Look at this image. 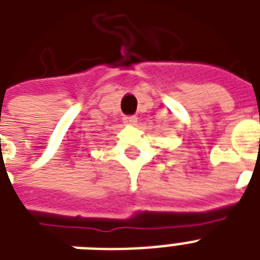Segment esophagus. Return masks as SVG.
<instances>
[{"label":"esophagus","mask_w":260,"mask_h":260,"mask_svg":"<svg viewBox=\"0 0 260 260\" xmlns=\"http://www.w3.org/2000/svg\"><path fill=\"white\" fill-rule=\"evenodd\" d=\"M124 122L125 124H129V125H132V124H135V122L138 121V117L136 116H124Z\"/></svg>","instance_id":"esophagus-1"}]
</instances>
